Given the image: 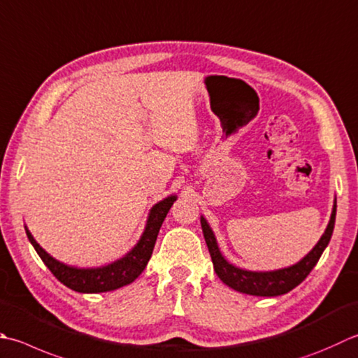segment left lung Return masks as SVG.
I'll return each mask as SVG.
<instances>
[{"instance_id": "1", "label": "left lung", "mask_w": 358, "mask_h": 358, "mask_svg": "<svg viewBox=\"0 0 358 358\" xmlns=\"http://www.w3.org/2000/svg\"><path fill=\"white\" fill-rule=\"evenodd\" d=\"M335 214H337V200L334 201L331 220L324 231V234L321 236L318 243L315 245L309 255H306L301 261L292 267L273 270V271H250L236 267V265L229 264L223 255L220 253L219 245H217L215 236L213 233L211 227L206 222L205 217H200L203 236L208 245L209 255H211L214 270L217 273L223 284H227L231 289H234L241 293H247V295L255 296H279L284 293L295 289L296 285L304 281L307 275L312 271V268L320 261L321 255L326 250L329 241H331L335 225Z\"/></svg>"}]
</instances>
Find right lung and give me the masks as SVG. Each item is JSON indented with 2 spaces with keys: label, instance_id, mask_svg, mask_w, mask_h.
Returning a JSON list of instances; mask_svg holds the SVG:
<instances>
[{
  "label": "right lung",
  "instance_id": "obj_1",
  "mask_svg": "<svg viewBox=\"0 0 358 358\" xmlns=\"http://www.w3.org/2000/svg\"><path fill=\"white\" fill-rule=\"evenodd\" d=\"M175 200H177V195H169V197H166L164 200L158 201L157 205L150 209L144 233L135 247H133L124 257L117 259V261L108 265H103V267L79 268L63 264L57 261V259H54L51 255H48L37 243V241L34 239L29 229L26 227L24 229L27 239H29L32 247L37 251V255L41 257V261L45 262L46 267L51 270L52 275L57 278L63 285H66L71 290L79 293L110 292L133 282L144 271L145 265L152 256L153 247H155L159 228L163 225L166 215L169 213V209L172 208Z\"/></svg>",
  "mask_w": 358,
  "mask_h": 358
}]
</instances>
